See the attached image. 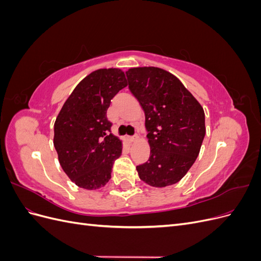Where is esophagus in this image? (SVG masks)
Instances as JSON below:
<instances>
[{
	"label": "esophagus",
	"mask_w": 261,
	"mask_h": 261,
	"mask_svg": "<svg viewBox=\"0 0 261 261\" xmlns=\"http://www.w3.org/2000/svg\"><path fill=\"white\" fill-rule=\"evenodd\" d=\"M137 139V135H134V136H130L129 138H128V140L130 141V143H134V141H135Z\"/></svg>",
	"instance_id": "1"
}]
</instances>
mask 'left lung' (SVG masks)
<instances>
[{"label":"left lung","instance_id":"8db88e82","mask_svg":"<svg viewBox=\"0 0 261 261\" xmlns=\"http://www.w3.org/2000/svg\"><path fill=\"white\" fill-rule=\"evenodd\" d=\"M126 77L129 91L145 112L150 145L148 161L136 167L139 177L153 187L175 184L199 154L206 135L203 109L167 70L130 68Z\"/></svg>","mask_w":261,"mask_h":261}]
</instances>
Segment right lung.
Listing matches in <instances>:
<instances>
[{
    "label": "right lung",
    "instance_id": "right-lung-1",
    "mask_svg": "<svg viewBox=\"0 0 261 261\" xmlns=\"http://www.w3.org/2000/svg\"><path fill=\"white\" fill-rule=\"evenodd\" d=\"M126 86L121 69H98L76 86L57 117L53 144L62 169L77 186L97 189L111 178L122 144L111 134L107 111Z\"/></svg>",
    "mask_w": 261,
    "mask_h": 261
}]
</instances>
